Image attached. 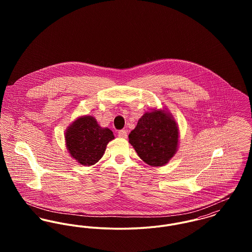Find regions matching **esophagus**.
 Listing matches in <instances>:
<instances>
[{"label":"esophagus","mask_w":252,"mask_h":252,"mask_svg":"<svg viewBox=\"0 0 252 252\" xmlns=\"http://www.w3.org/2000/svg\"><path fill=\"white\" fill-rule=\"evenodd\" d=\"M118 137H119V138H122V139H127V137H128L127 131H126V130H120V131L118 132Z\"/></svg>","instance_id":"esophagus-1"}]
</instances>
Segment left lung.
<instances>
[{"instance_id": "obj_1", "label": "left lung", "mask_w": 252, "mask_h": 252, "mask_svg": "<svg viewBox=\"0 0 252 252\" xmlns=\"http://www.w3.org/2000/svg\"><path fill=\"white\" fill-rule=\"evenodd\" d=\"M178 142L177 124L164 111L144 113L129 135L140 158L153 167L165 165L175 155Z\"/></svg>"}]
</instances>
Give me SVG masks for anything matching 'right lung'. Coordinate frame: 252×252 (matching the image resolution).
Instances as JSON below:
<instances>
[{
	"label": "right lung",
	"mask_w": 252,
	"mask_h": 252,
	"mask_svg": "<svg viewBox=\"0 0 252 252\" xmlns=\"http://www.w3.org/2000/svg\"><path fill=\"white\" fill-rule=\"evenodd\" d=\"M114 139L112 132L99 126L92 116L78 118L66 133L67 147L81 165L91 166L103 156L108 142Z\"/></svg>",
	"instance_id": "obj_1"
}]
</instances>
